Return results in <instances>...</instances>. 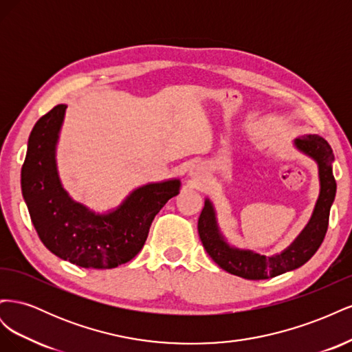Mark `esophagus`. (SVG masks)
Masks as SVG:
<instances>
[{
    "instance_id": "1",
    "label": "esophagus",
    "mask_w": 352,
    "mask_h": 352,
    "mask_svg": "<svg viewBox=\"0 0 352 352\" xmlns=\"http://www.w3.org/2000/svg\"><path fill=\"white\" fill-rule=\"evenodd\" d=\"M189 177L194 180V182H198V180L202 179V176H204V168H202L201 164H194L192 167L189 168Z\"/></svg>"
}]
</instances>
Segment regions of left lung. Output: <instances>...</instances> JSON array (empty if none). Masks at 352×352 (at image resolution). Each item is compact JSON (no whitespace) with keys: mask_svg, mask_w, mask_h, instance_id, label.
Listing matches in <instances>:
<instances>
[{"mask_svg":"<svg viewBox=\"0 0 352 352\" xmlns=\"http://www.w3.org/2000/svg\"><path fill=\"white\" fill-rule=\"evenodd\" d=\"M296 150L311 157L318 166L320 194L310 221L295 241L280 254L263 255L251 250H241L225 239L219 229L216 210L207 198L198 219V233L210 257L223 270L248 280L270 279L274 276L301 267L320 247L329 225V212L336 195V180L332 172L333 153L326 140L318 135H307L294 141Z\"/></svg>","mask_w":352,"mask_h":352,"instance_id":"left-lung-1","label":"left lung"}]
</instances>
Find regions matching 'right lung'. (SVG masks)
Segmentation results:
<instances>
[{
    "mask_svg": "<svg viewBox=\"0 0 352 352\" xmlns=\"http://www.w3.org/2000/svg\"><path fill=\"white\" fill-rule=\"evenodd\" d=\"M66 109V104L56 105L32 129L22 194L39 239L52 254L85 269H114L142 250L155 214L179 194L180 180L136 188L116 210L102 214L72 199L56 163Z\"/></svg>",
    "mask_w": 352,
    "mask_h": 352,
    "instance_id": "obj_1",
    "label": "right lung"
}]
</instances>
